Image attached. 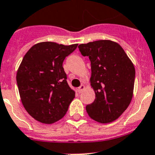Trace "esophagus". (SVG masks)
Listing matches in <instances>:
<instances>
[{"mask_svg": "<svg viewBox=\"0 0 155 155\" xmlns=\"http://www.w3.org/2000/svg\"><path fill=\"white\" fill-rule=\"evenodd\" d=\"M84 89H85V86H84V85H81V86L77 88V91L79 93H81Z\"/></svg>", "mask_w": 155, "mask_h": 155, "instance_id": "esophagus-1", "label": "esophagus"}]
</instances>
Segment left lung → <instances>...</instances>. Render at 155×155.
I'll use <instances>...</instances> for the list:
<instances>
[{"label": "left lung", "instance_id": "obj_1", "mask_svg": "<svg viewBox=\"0 0 155 155\" xmlns=\"http://www.w3.org/2000/svg\"><path fill=\"white\" fill-rule=\"evenodd\" d=\"M91 61V85L95 93L92 104L87 105L89 116L108 123L119 118L133 97L135 69L123 48L116 42L101 40L78 46Z\"/></svg>", "mask_w": 155, "mask_h": 155}]
</instances>
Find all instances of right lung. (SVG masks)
I'll list each match as a JSON object with an SVG mask.
<instances>
[{
	"label": "right lung",
	"mask_w": 155,
	"mask_h": 155,
	"mask_svg": "<svg viewBox=\"0 0 155 155\" xmlns=\"http://www.w3.org/2000/svg\"><path fill=\"white\" fill-rule=\"evenodd\" d=\"M77 45L38 43L24 56L16 83L24 107L37 121L51 124L61 119L75 98L63 62Z\"/></svg>",
	"instance_id": "right-lung-1"
}]
</instances>
